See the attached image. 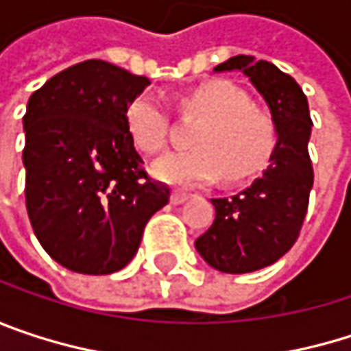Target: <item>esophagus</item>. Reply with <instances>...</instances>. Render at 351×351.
<instances>
[{"label": "esophagus", "mask_w": 351, "mask_h": 351, "mask_svg": "<svg viewBox=\"0 0 351 351\" xmlns=\"http://www.w3.org/2000/svg\"><path fill=\"white\" fill-rule=\"evenodd\" d=\"M186 199H189V193H184V191L175 189V191L171 193V203H173V205H180V203H184Z\"/></svg>", "instance_id": "esophagus-1"}]
</instances>
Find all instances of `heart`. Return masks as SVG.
Instances as JSON below:
<instances>
[{"label":"heart","mask_w":351,"mask_h":351,"mask_svg":"<svg viewBox=\"0 0 351 351\" xmlns=\"http://www.w3.org/2000/svg\"><path fill=\"white\" fill-rule=\"evenodd\" d=\"M178 113L203 123L193 132V150L173 152L154 165V176L165 182L197 184L219 175L228 182H242L260 175L278 148L276 115L228 79H211L182 93ZM125 128L138 150L158 154L171 134L162 97L152 91L136 95L125 107Z\"/></svg>","instance_id":"b5f03b06"}]
</instances>
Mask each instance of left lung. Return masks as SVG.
Masks as SVG:
<instances>
[{"label":"left lung","instance_id":"1","mask_svg":"<svg viewBox=\"0 0 351 351\" xmlns=\"http://www.w3.org/2000/svg\"><path fill=\"white\" fill-rule=\"evenodd\" d=\"M234 69L250 77L266 99L278 119L280 140L264 175L232 197L211 199L215 219L195 247L209 266L244 274L274 264L301 234L313 186L309 156L313 121L299 83L272 62H254L252 56L238 54L215 66V71Z\"/></svg>","mask_w":351,"mask_h":351}]
</instances>
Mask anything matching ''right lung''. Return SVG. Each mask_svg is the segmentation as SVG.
Returning a JSON list of instances; mask_svg holds the SVG:
<instances>
[{"label": "right lung", "instance_id": "1", "mask_svg": "<svg viewBox=\"0 0 351 351\" xmlns=\"http://www.w3.org/2000/svg\"><path fill=\"white\" fill-rule=\"evenodd\" d=\"M150 81L83 60L32 93L24 115L26 209L40 245L81 274H111L136 256L169 184L150 178L125 107Z\"/></svg>", "mask_w": 351, "mask_h": 351}]
</instances>
